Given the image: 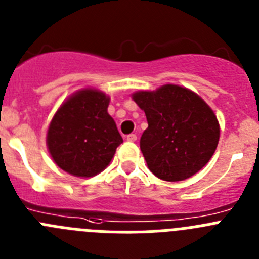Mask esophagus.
<instances>
[{
    "label": "esophagus",
    "instance_id": "34e87169",
    "mask_svg": "<svg viewBox=\"0 0 259 259\" xmlns=\"http://www.w3.org/2000/svg\"><path fill=\"white\" fill-rule=\"evenodd\" d=\"M137 140V136L135 134H131V135H128L127 136V141H131V143H135V141Z\"/></svg>",
    "mask_w": 259,
    "mask_h": 259
}]
</instances>
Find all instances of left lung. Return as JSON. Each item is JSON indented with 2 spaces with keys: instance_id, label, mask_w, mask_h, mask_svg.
Returning a JSON list of instances; mask_svg holds the SVG:
<instances>
[{
  "instance_id": "left-lung-1",
  "label": "left lung",
  "mask_w": 259,
  "mask_h": 259,
  "mask_svg": "<svg viewBox=\"0 0 259 259\" xmlns=\"http://www.w3.org/2000/svg\"><path fill=\"white\" fill-rule=\"evenodd\" d=\"M132 100L146 115L140 149L157 178L182 182L206 166L218 146L221 127L197 93L164 84L155 91H137Z\"/></svg>"
}]
</instances>
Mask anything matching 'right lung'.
Returning <instances> with one entry per match:
<instances>
[{
	"label": "right lung",
	"mask_w": 259,
	"mask_h": 259,
	"mask_svg": "<svg viewBox=\"0 0 259 259\" xmlns=\"http://www.w3.org/2000/svg\"><path fill=\"white\" fill-rule=\"evenodd\" d=\"M110 97L96 88L72 93L50 120L47 146L54 163L77 178H92L110 164L123 139L107 113Z\"/></svg>",
	"instance_id": "add662e5"
}]
</instances>
